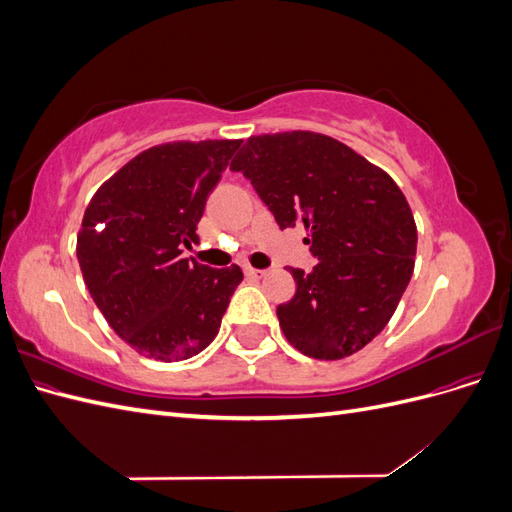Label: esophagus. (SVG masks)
Returning a JSON list of instances; mask_svg holds the SVG:
<instances>
[{
  "instance_id": "esophagus-1",
  "label": "esophagus",
  "mask_w": 512,
  "mask_h": 512,
  "mask_svg": "<svg viewBox=\"0 0 512 512\" xmlns=\"http://www.w3.org/2000/svg\"><path fill=\"white\" fill-rule=\"evenodd\" d=\"M245 275L250 277V280H262V277L267 275L265 269H254V267H245Z\"/></svg>"
}]
</instances>
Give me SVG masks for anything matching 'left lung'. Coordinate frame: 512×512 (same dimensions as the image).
<instances>
[{"instance_id":"obj_1","label":"left lung","mask_w":512,"mask_h":512,"mask_svg":"<svg viewBox=\"0 0 512 512\" xmlns=\"http://www.w3.org/2000/svg\"><path fill=\"white\" fill-rule=\"evenodd\" d=\"M252 181L280 228L303 224L318 265L288 269L294 297L277 307L288 342L337 361L367 346L391 320L416 256L404 192L376 164L327 134L250 136L230 162Z\"/></svg>"}]
</instances>
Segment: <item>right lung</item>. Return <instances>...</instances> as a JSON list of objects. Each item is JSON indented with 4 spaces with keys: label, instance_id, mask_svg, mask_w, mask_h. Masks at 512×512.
Masks as SVG:
<instances>
[{
    "label": "right lung",
    "instance_id": "add662e5",
    "mask_svg": "<svg viewBox=\"0 0 512 512\" xmlns=\"http://www.w3.org/2000/svg\"><path fill=\"white\" fill-rule=\"evenodd\" d=\"M241 141L149 147L106 179L85 209L76 258L91 299L138 354L164 363L203 352L218 335L243 271L181 258L198 241L209 192Z\"/></svg>",
    "mask_w": 512,
    "mask_h": 512
}]
</instances>
